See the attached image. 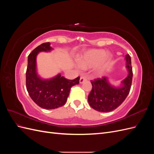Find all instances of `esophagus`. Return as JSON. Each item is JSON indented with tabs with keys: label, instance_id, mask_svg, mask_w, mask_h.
<instances>
[{
	"label": "esophagus",
	"instance_id": "34e87169",
	"mask_svg": "<svg viewBox=\"0 0 154 154\" xmlns=\"http://www.w3.org/2000/svg\"><path fill=\"white\" fill-rule=\"evenodd\" d=\"M87 80V78L84 76H81L80 79V83H83L84 82H85Z\"/></svg>",
	"mask_w": 154,
	"mask_h": 154
}]
</instances>
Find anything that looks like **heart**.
I'll return each instance as SVG.
<instances>
[{
  "instance_id": "heart-1",
  "label": "heart",
  "mask_w": 154,
  "mask_h": 154,
  "mask_svg": "<svg viewBox=\"0 0 154 154\" xmlns=\"http://www.w3.org/2000/svg\"><path fill=\"white\" fill-rule=\"evenodd\" d=\"M112 59V54L103 49H91L87 51L78 60L76 69L80 70L92 67L97 75L103 73Z\"/></svg>"
}]
</instances>
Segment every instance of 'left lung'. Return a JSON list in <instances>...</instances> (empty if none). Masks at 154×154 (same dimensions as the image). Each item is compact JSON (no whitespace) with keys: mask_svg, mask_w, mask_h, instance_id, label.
<instances>
[{"mask_svg":"<svg viewBox=\"0 0 154 154\" xmlns=\"http://www.w3.org/2000/svg\"><path fill=\"white\" fill-rule=\"evenodd\" d=\"M125 60L128 75L121 82L120 86L112 85L105 76L91 81L92 88L88 96V101L92 109L102 112L112 111L127 97L131 88L133 73L130 55H125Z\"/></svg>","mask_w":154,"mask_h":154,"instance_id":"left-lung-1","label":"left lung"}]
</instances>
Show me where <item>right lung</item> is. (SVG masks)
Here are the masks:
<instances>
[{"label": "right lung", "instance_id": "1", "mask_svg": "<svg viewBox=\"0 0 154 154\" xmlns=\"http://www.w3.org/2000/svg\"><path fill=\"white\" fill-rule=\"evenodd\" d=\"M49 42L38 45L29 54L26 71V88L35 103L45 109H54L66 103L71 88L79 84L80 77L67 80L61 74L49 79L41 78L37 72L36 57L40 52H50L53 49Z\"/></svg>", "mask_w": 154, "mask_h": 154}]
</instances>
